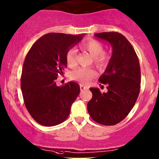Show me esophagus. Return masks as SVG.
<instances>
[{"label":"esophagus","mask_w":159,"mask_h":159,"mask_svg":"<svg viewBox=\"0 0 159 159\" xmlns=\"http://www.w3.org/2000/svg\"><path fill=\"white\" fill-rule=\"evenodd\" d=\"M86 89H88V87L84 86V85H83V84H80V90H81V91L84 90H86Z\"/></svg>","instance_id":"obj_1"}]
</instances>
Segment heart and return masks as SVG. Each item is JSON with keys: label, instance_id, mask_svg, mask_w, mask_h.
<instances>
[{"label": "heart", "instance_id": "b5f03b06", "mask_svg": "<svg viewBox=\"0 0 159 159\" xmlns=\"http://www.w3.org/2000/svg\"><path fill=\"white\" fill-rule=\"evenodd\" d=\"M82 48L93 57L94 63L98 67L102 68L107 63L108 57L103 53V46L96 40L90 39L82 43ZM68 66L73 67L77 64V51L75 48L69 49L66 55ZM71 79L83 84H88L97 76V72L93 69L78 68L71 72Z\"/></svg>", "mask_w": 159, "mask_h": 159}]
</instances>
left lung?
Segmentation results:
<instances>
[{
  "label": "left lung",
  "mask_w": 159,
  "mask_h": 159,
  "mask_svg": "<svg viewBox=\"0 0 159 159\" xmlns=\"http://www.w3.org/2000/svg\"><path fill=\"white\" fill-rule=\"evenodd\" d=\"M111 45L112 53L105 71L99 81L107 84L108 91L90 88L93 97L88 110L93 121L103 125L119 123L135 105L140 90L141 75L138 57L126 38L118 32L94 34Z\"/></svg>",
  "instance_id": "8db88e82"
}]
</instances>
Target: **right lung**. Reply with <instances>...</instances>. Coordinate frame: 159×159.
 Segmentation results:
<instances>
[{
    "label": "right lung",
    "mask_w": 159,
    "mask_h": 159,
    "mask_svg": "<svg viewBox=\"0 0 159 159\" xmlns=\"http://www.w3.org/2000/svg\"><path fill=\"white\" fill-rule=\"evenodd\" d=\"M84 34L48 33L31 46L26 55L21 76L22 97L29 114L40 125H60L70 114L80 93L78 83L57 86L56 80L67 66L66 55Z\"/></svg>",
    "instance_id": "obj_1"
}]
</instances>
